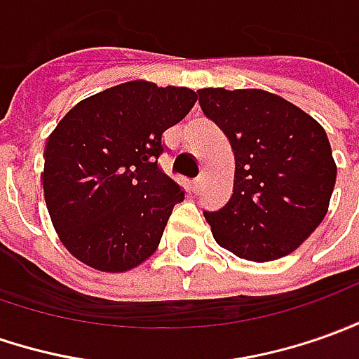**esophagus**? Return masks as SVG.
<instances>
[{
  "instance_id": "1",
  "label": "esophagus",
  "mask_w": 359,
  "mask_h": 359,
  "mask_svg": "<svg viewBox=\"0 0 359 359\" xmlns=\"http://www.w3.org/2000/svg\"><path fill=\"white\" fill-rule=\"evenodd\" d=\"M202 182H204V175H198L196 179L192 180V187H194V190H198L200 187H202Z\"/></svg>"
}]
</instances>
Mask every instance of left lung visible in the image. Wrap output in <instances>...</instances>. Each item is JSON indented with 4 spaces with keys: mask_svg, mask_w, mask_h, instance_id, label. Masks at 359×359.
Masks as SVG:
<instances>
[{
    "mask_svg": "<svg viewBox=\"0 0 359 359\" xmlns=\"http://www.w3.org/2000/svg\"><path fill=\"white\" fill-rule=\"evenodd\" d=\"M198 96L236 157L231 198L220 210L204 212L214 240L250 262L289 255L328 212L336 163L326 131L265 90L202 88Z\"/></svg>",
    "mask_w": 359,
    "mask_h": 359,
    "instance_id": "obj_1",
    "label": "left lung"
}]
</instances>
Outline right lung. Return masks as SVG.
I'll list each match as a JSON object with an SVG mask.
<instances>
[{"instance_id":"right-lung-1","label":"right lung","mask_w":359,"mask_h":359,"mask_svg":"<svg viewBox=\"0 0 359 359\" xmlns=\"http://www.w3.org/2000/svg\"><path fill=\"white\" fill-rule=\"evenodd\" d=\"M196 92L133 80L78 102L46 141L43 189L58 238L97 271L137 267L184 190L159 167L163 133Z\"/></svg>"}]
</instances>
